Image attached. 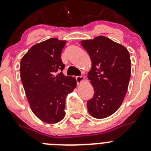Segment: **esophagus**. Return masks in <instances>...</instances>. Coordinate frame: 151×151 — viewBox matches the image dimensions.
<instances>
[{"label": "esophagus", "mask_w": 151, "mask_h": 151, "mask_svg": "<svg viewBox=\"0 0 151 151\" xmlns=\"http://www.w3.org/2000/svg\"><path fill=\"white\" fill-rule=\"evenodd\" d=\"M76 81H77V85H79L80 84H81V83L84 81V80H85V76H76Z\"/></svg>", "instance_id": "esophagus-1"}]
</instances>
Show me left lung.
<instances>
[{
    "mask_svg": "<svg viewBox=\"0 0 151 151\" xmlns=\"http://www.w3.org/2000/svg\"><path fill=\"white\" fill-rule=\"evenodd\" d=\"M81 43L92 62L88 78L94 94L87 103L88 112L95 118H105L120 108L127 93L131 76L129 53L122 45L103 36Z\"/></svg>",
    "mask_w": 151,
    "mask_h": 151,
    "instance_id": "obj_1",
    "label": "left lung"
}]
</instances>
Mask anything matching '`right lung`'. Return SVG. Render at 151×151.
I'll return each mask as SVG.
<instances>
[{
  "label": "right lung",
  "mask_w": 151,
  "mask_h": 151,
  "mask_svg": "<svg viewBox=\"0 0 151 151\" xmlns=\"http://www.w3.org/2000/svg\"><path fill=\"white\" fill-rule=\"evenodd\" d=\"M66 41L51 38L33 45L20 63L21 80L36 116L47 124H56L65 116L66 96L76 87V78L60 72L65 65L60 55Z\"/></svg>",
  "instance_id": "right-lung-1"
}]
</instances>
